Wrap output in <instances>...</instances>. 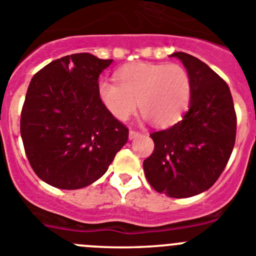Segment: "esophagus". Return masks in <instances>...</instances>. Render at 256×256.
Returning <instances> with one entry per match:
<instances>
[{"instance_id":"1","label":"esophagus","mask_w":256,"mask_h":256,"mask_svg":"<svg viewBox=\"0 0 256 256\" xmlns=\"http://www.w3.org/2000/svg\"><path fill=\"white\" fill-rule=\"evenodd\" d=\"M140 135H142V134H140L139 131H135V130H130V131H128V138H130V140L135 139V138L140 136Z\"/></svg>"}]
</instances>
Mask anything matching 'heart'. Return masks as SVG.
Instances as JSON below:
<instances>
[{
  "mask_svg": "<svg viewBox=\"0 0 256 256\" xmlns=\"http://www.w3.org/2000/svg\"><path fill=\"white\" fill-rule=\"evenodd\" d=\"M117 80L120 84L102 80L98 96L106 110L121 121L139 106L145 118L158 128H168L178 122L190 106V74L176 64H131L117 71Z\"/></svg>",
  "mask_w": 256,
  "mask_h": 256,
  "instance_id": "heart-1",
  "label": "heart"
}]
</instances>
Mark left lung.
<instances>
[{"label":"left lung","instance_id":"8db88e82","mask_svg":"<svg viewBox=\"0 0 256 256\" xmlns=\"http://www.w3.org/2000/svg\"><path fill=\"white\" fill-rule=\"evenodd\" d=\"M170 56L190 74L192 96L181 121L150 134L154 152L142 167L156 191L190 198L212 188L224 170L236 139V114L228 85L206 64L184 52Z\"/></svg>","mask_w":256,"mask_h":256}]
</instances>
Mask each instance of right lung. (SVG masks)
<instances>
[{
  "instance_id": "add662e5",
  "label": "right lung",
  "mask_w": 256,
  "mask_h": 256,
  "mask_svg": "<svg viewBox=\"0 0 256 256\" xmlns=\"http://www.w3.org/2000/svg\"><path fill=\"white\" fill-rule=\"evenodd\" d=\"M114 60L75 54L36 72L22 106L20 132L36 176L75 190L103 176L128 139L98 96L100 75Z\"/></svg>"
}]
</instances>
